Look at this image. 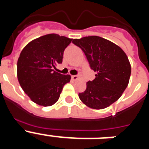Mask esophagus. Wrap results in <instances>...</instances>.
Returning a JSON list of instances; mask_svg holds the SVG:
<instances>
[{"label": "esophagus", "mask_w": 149, "mask_h": 149, "mask_svg": "<svg viewBox=\"0 0 149 149\" xmlns=\"http://www.w3.org/2000/svg\"><path fill=\"white\" fill-rule=\"evenodd\" d=\"M77 78H78V76L77 75H72V79L73 80V81H75V80H77Z\"/></svg>", "instance_id": "34e87169"}]
</instances>
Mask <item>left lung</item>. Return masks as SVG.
I'll return each mask as SVG.
<instances>
[{
    "label": "left lung",
    "mask_w": 149,
    "mask_h": 149,
    "mask_svg": "<svg viewBox=\"0 0 149 149\" xmlns=\"http://www.w3.org/2000/svg\"><path fill=\"white\" fill-rule=\"evenodd\" d=\"M81 48L89 67L96 72L95 78L86 83V89L78 94L88 107L104 109L119 99L127 86L131 65L123 50L104 38L92 36L74 39Z\"/></svg>",
    "instance_id": "1"
}]
</instances>
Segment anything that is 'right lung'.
Returning a JSON list of instances; mask_svg holds the SVG:
<instances>
[{
  "label": "right lung",
  "instance_id": "right-lung-1",
  "mask_svg": "<svg viewBox=\"0 0 149 149\" xmlns=\"http://www.w3.org/2000/svg\"><path fill=\"white\" fill-rule=\"evenodd\" d=\"M72 39L52 33L30 42L24 48L17 63V76L22 89L33 102L51 106L59 99L68 74L53 68L63 62V53Z\"/></svg>",
  "mask_w": 149,
  "mask_h": 149
}]
</instances>
